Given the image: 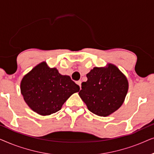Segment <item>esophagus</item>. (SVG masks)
Listing matches in <instances>:
<instances>
[{"instance_id":"34e87169","label":"esophagus","mask_w":154,"mask_h":154,"mask_svg":"<svg viewBox=\"0 0 154 154\" xmlns=\"http://www.w3.org/2000/svg\"><path fill=\"white\" fill-rule=\"evenodd\" d=\"M76 83L78 84V85H79L80 88H81V81H77V82H76Z\"/></svg>"}]
</instances>
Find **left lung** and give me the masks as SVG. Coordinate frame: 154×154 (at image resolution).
Listing matches in <instances>:
<instances>
[{
	"label": "left lung",
	"instance_id": "8db88e82",
	"mask_svg": "<svg viewBox=\"0 0 154 154\" xmlns=\"http://www.w3.org/2000/svg\"><path fill=\"white\" fill-rule=\"evenodd\" d=\"M81 84L79 96L88 110L100 116H107L119 109L128 90L126 77L115 65L106 68L94 67Z\"/></svg>",
	"mask_w": 154,
	"mask_h": 154
}]
</instances>
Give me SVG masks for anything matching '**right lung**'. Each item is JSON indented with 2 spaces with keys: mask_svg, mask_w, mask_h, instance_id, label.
Instances as JSON below:
<instances>
[{
  "mask_svg": "<svg viewBox=\"0 0 154 154\" xmlns=\"http://www.w3.org/2000/svg\"><path fill=\"white\" fill-rule=\"evenodd\" d=\"M20 88L28 106L42 116L60 111L69 97L80 90L69 75H61L56 68H49L45 62L24 75Z\"/></svg>",
  "mask_w": 154,
  "mask_h": 154,
  "instance_id": "obj_1",
  "label": "right lung"
}]
</instances>
